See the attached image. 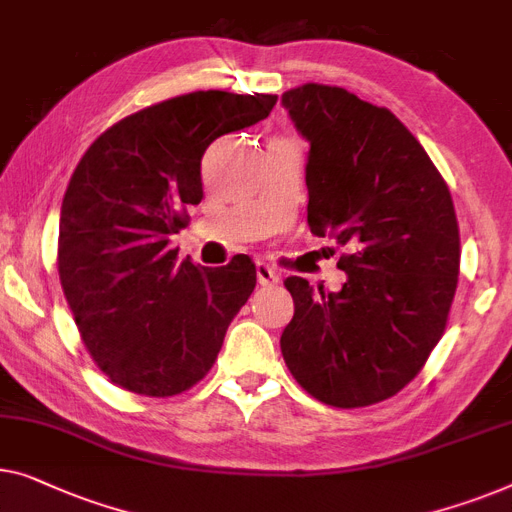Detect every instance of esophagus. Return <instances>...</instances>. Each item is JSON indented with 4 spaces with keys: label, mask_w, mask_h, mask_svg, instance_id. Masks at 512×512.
Instances as JSON below:
<instances>
[{
    "label": "esophagus",
    "mask_w": 512,
    "mask_h": 512,
    "mask_svg": "<svg viewBox=\"0 0 512 512\" xmlns=\"http://www.w3.org/2000/svg\"><path fill=\"white\" fill-rule=\"evenodd\" d=\"M256 277H258V284H261V286H274V284H279L281 272L270 263L258 261L256 263Z\"/></svg>",
    "instance_id": "34e87169"
}]
</instances>
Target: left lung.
<instances>
[{"instance_id":"left-lung-1","label":"left lung","mask_w":512,"mask_h":512,"mask_svg":"<svg viewBox=\"0 0 512 512\" xmlns=\"http://www.w3.org/2000/svg\"><path fill=\"white\" fill-rule=\"evenodd\" d=\"M281 103L309 140L307 224L348 249L342 291L288 277L295 314L281 332L293 379L318 402L358 409L416 379L446 330L459 274L448 184L390 113L307 83Z\"/></svg>"}]
</instances>
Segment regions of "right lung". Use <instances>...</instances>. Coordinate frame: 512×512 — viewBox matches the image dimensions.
I'll use <instances>...</instances> for the list:
<instances>
[{
	"mask_svg": "<svg viewBox=\"0 0 512 512\" xmlns=\"http://www.w3.org/2000/svg\"><path fill=\"white\" fill-rule=\"evenodd\" d=\"M274 94L191 92L138 110L83 154L59 214L57 268L80 337L124 390L173 397L210 372L256 268L177 263L170 235L203 198L212 140L265 120Z\"/></svg>",
	"mask_w": 512,
	"mask_h": 512,
	"instance_id": "add662e5",
	"label": "right lung"
}]
</instances>
